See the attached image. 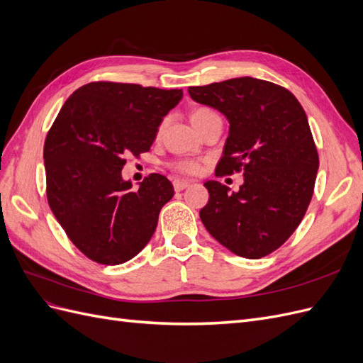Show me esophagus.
<instances>
[{"label":"esophagus","mask_w":363,"mask_h":363,"mask_svg":"<svg viewBox=\"0 0 363 363\" xmlns=\"http://www.w3.org/2000/svg\"><path fill=\"white\" fill-rule=\"evenodd\" d=\"M189 186H191V183L186 182V180H174V189L177 192H180L186 188H189Z\"/></svg>","instance_id":"obj_1"}]
</instances>
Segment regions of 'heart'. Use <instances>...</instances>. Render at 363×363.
Listing matches in <instances>:
<instances>
[{"mask_svg": "<svg viewBox=\"0 0 363 363\" xmlns=\"http://www.w3.org/2000/svg\"><path fill=\"white\" fill-rule=\"evenodd\" d=\"M211 115H215V112L212 111V108H207V107H199L195 108V111L191 113V121L192 124L195 125L196 123H200L201 119L211 116ZM175 169H179L182 172H186V174H196L200 171V163L195 162V160H180L174 164Z\"/></svg>", "mask_w": 363, "mask_h": 363, "instance_id": "heart-1", "label": "heart"}]
</instances>
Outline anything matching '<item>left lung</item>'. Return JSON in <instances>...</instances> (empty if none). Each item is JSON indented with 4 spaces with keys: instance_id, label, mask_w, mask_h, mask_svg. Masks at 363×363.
Listing matches in <instances>:
<instances>
[{
    "instance_id": "obj_1",
    "label": "left lung",
    "mask_w": 363,
    "mask_h": 363,
    "mask_svg": "<svg viewBox=\"0 0 363 363\" xmlns=\"http://www.w3.org/2000/svg\"><path fill=\"white\" fill-rule=\"evenodd\" d=\"M188 91L230 123L216 175L244 171V184L233 194L216 180L204 183L208 203L201 221L235 255L267 256L300 225L313 195L320 159L306 112L288 89L252 77Z\"/></svg>"
}]
</instances>
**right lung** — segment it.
<instances>
[{"label":"right lung","mask_w":363,"mask_h":363,"mask_svg":"<svg viewBox=\"0 0 363 363\" xmlns=\"http://www.w3.org/2000/svg\"><path fill=\"white\" fill-rule=\"evenodd\" d=\"M182 89L94 82L79 87L51 125L45 145L47 199L71 242L103 265L133 259L155 233L171 182L150 174L131 191L125 157L151 148Z\"/></svg>","instance_id":"add662e5"}]
</instances>
